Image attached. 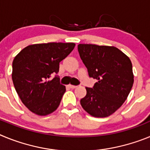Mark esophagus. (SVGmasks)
Masks as SVG:
<instances>
[{
    "mask_svg": "<svg viewBox=\"0 0 150 150\" xmlns=\"http://www.w3.org/2000/svg\"><path fill=\"white\" fill-rule=\"evenodd\" d=\"M68 87H69V88H76V86H73V85H68Z\"/></svg>",
    "mask_w": 150,
    "mask_h": 150,
    "instance_id": "esophagus-1",
    "label": "esophagus"
}]
</instances>
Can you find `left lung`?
<instances>
[{"label": "left lung", "mask_w": 150, "mask_h": 150, "mask_svg": "<svg viewBox=\"0 0 150 150\" xmlns=\"http://www.w3.org/2000/svg\"><path fill=\"white\" fill-rule=\"evenodd\" d=\"M78 51L89 76L97 79L93 88L86 87L82 107L95 117L110 116L122 105L133 86L132 62L115 46L79 44Z\"/></svg>", "instance_id": "8db88e82"}]
</instances>
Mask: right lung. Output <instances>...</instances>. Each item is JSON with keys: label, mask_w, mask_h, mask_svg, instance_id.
<instances>
[{"label": "right lung", "mask_w": 150, "mask_h": 150, "mask_svg": "<svg viewBox=\"0 0 150 150\" xmlns=\"http://www.w3.org/2000/svg\"><path fill=\"white\" fill-rule=\"evenodd\" d=\"M75 47L74 43H38L26 46L13 59L12 79L18 97L28 109L46 116L59 107L65 92L58 74L59 63Z\"/></svg>", "instance_id": "1"}]
</instances>
